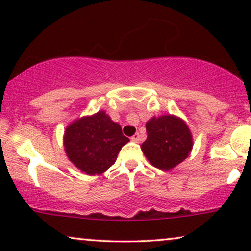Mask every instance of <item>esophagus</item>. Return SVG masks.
<instances>
[{
    "label": "esophagus",
    "mask_w": 251,
    "mask_h": 251,
    "mask_svg": "<svg viewBox=\"0 0 251 251\" xmlns=\"http://www.w3.org/2000/svg\"><path fill=\"white\" fill-rule=\"evenodd\" d=\"M131 141H132V142H136V143H138V142L141 141V135L138 134V132H137V134H135V135L131 137Z\"/></svg>",
    "instance_id": "obj_1"
}]
</instances>
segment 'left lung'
<instances>
[{"label": "left lung", "mask_w": 251, "mask_h": 251, "mask_svg": "<svg viewBox=\"0 0 251 251\" xmlns=\"http://www.w3.org/2000/svg\"><path fill=\"white\" fill-rule=\"evenodd\" d=\"M145 126L148 137L141 149L154 168L172 170L191 153L193 137L187 123L180 117L171 114L153 116Z\"/></svg>", "instance_id": "8db88e82"}]
</instances>
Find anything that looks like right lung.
Wrapping results in <instances>:
<instances>
[{
    "label": "right lung",
    "mask_w": 251,
    "mask_h": 251,
    "mask_svg": "<svg viewBox=\"0 0 251 251\" xmlns=\"http://www.w3.org/2000/svg\"><path fill=\"white\" fill-rule=\"evenodd\" d=\"M129 138L119 123L104 110L74 120L64 132L67 158L86 175H101L116 162L117 154Z\"/></svg>",
    "instance_id": "1"
}]
</instances>
